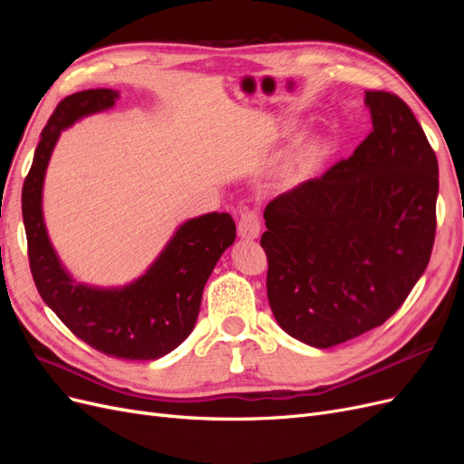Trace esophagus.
Masks as SVG:
<instances>
[{
    "mask_svg": "<svg viewBox=\"0 0 464 464\" xmlns=\"http://www.w3.org/2000/svg\"><path fill=\"white\" fill-rule=\"evenodd\" d=\"M261 232V218L257 215V210H242L240 215V222H237V234H240L242 237H246V240H254V237H257Z\"/></svg>",
    "mask_w": 464,
    "mask_h": 464,
    "instance_id": "34e87169",
    "label": "esophagus"
}]
</instances>
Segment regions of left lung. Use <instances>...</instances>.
<instances>
[{
  "label": "left lung",
  "instance_id": "1",
  "mask_svg": "<svg viewBox=\"0 0 464 464\" xmlns=\"http://www.w3.org/2000/svg\"><path fill=\"white\" fill-rule=\"evenodd\" d=\"M373 130L353 157L265 208L266 298L290 336L329 348L395 314L430 263L438 159L397 94L366 91Z\"/></svg>",
  "mask_w": 464,
  "mask_h": 464
}]
</instances>
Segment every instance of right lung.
<instances>
[{"mask_svg":"<svg viewBox=\"0 0 464 464\" xmlns=\"http://www.w3.org/2000/svg\"><path fill=\"white\" fill-rule=\"evenodd\" d=\"M111 89L81 91L55 106L40 133L23 184V222L29 263L42 300L65 327L98 353L123 360H157L184 343L199 315L207 278L234 244L228 213H208L181 224L147 273L121 288L79 285L63 269L42 217V186L62 130L116 104Z\"/></svg>","mask_w":464,"mask_h":464,"instance_id":"obj_1","label":"right lung"}]
</instances>
